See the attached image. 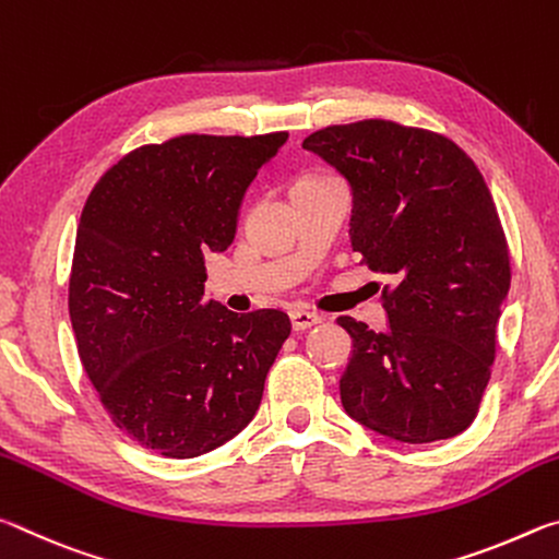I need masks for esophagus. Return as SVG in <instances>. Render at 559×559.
<instances>
[{
  "instance_id": "esophagus-1",
  "label": "esophagus",
  "mask_w": 559,
  "mask_h": 559,
  "mask_svg": "<svg viewBox=\"0 0 559 559\" xmlns=\"http://www.w3.org/2000/svg\"><path fill=\"white\" fill-rule=\"evenodd\" d=\"M320 320H323V318L310 313V310H290V325H293V330H296V333H302V330L318 325Z\"/></svg>"
}]
</instances>
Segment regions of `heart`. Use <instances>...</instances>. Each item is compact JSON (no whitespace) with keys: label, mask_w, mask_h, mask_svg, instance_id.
I'll return each mask as SVG.
<instances>
[{"label":"heart","mask_w":559,"mask_h":559,"mask_svg":"<svg viewBox=\"0 0 559 559\" xmlns=\"http://www.w3.org/2000/svg\"><path fill=\"white\" fill-rule=\"evenodd\" d=\"M308 179H316V177H308Z\"/></svg>","instance_id":"heart-1"}]
</instances>
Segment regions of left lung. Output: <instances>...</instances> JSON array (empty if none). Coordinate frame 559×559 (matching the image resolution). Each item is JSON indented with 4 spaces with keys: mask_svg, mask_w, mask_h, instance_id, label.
<instances>
[{
    "mask_svg": "<svg viewBox=\"0 0 559 559\" xmlns=\"http://www.w3.org/2000/svg\"><path fill=\"white\" fill-rule=\"evenodd\" d=\"M347 179L349 243L384 288L382 333L337 318L353 337L340 377L345 412L402 443L451 439L476 419L510 259L493 197L449 138L392 120L330 126L302 140Z\"/></svg>",
    "mask_w": 559,
    "mask_h": 559,
    "instance_id": "8db88e82",
    "label": "left lung"
}]
</instances>
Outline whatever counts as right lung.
Here are the masks:
<instances>
[{
  "label": "right lung",
  "mask_w": 559,
  "mask_h": 559,
  "mask_svg": "<svg viewBox=\"0 0 559 559\" xmlns=\"http://www.w3.org/2000/svg\"><path fill=\"white\" fill-rule=\"evenodd\" d=\"M288 132L179 135L112 165L83 206L69 283L79 357L112 424L167 459L234 439L259 412L290 320L204 298L243 194Z\"/></svg>",
  "instance_id": "add662e5"
}]
</instances>
